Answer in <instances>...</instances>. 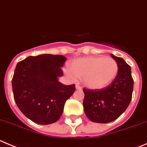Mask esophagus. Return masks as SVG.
Wrapping results in <instances>:
<instances>
[{
  "instance_id": "1",
  "label": "esophagus",
  "mask_w": 147,
  "mask_h": 147,
  "mask_svg": "<svg viewBox=\"0 0 147 147\" xmlns=\"http://www.w3.org/2000/svg\"><path fill=\"white\" fill-rule=\"evenodd\" d=\"M75 88H76L77 90H80V89H81V87H80L79 85H78V84H77V85L75 86Z\"/></svg>"
}]
</instances>
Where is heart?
Here are the masks:
<instances>
[{"instance_id":"1","label":"heart","mask_w":147,"mask_h":147,"mask_svg":"<svg viewBox=\"0 0 147 147\" xmlns=\"http://www.w3.org/2000/svg\"><path fill=\"white\" fill-rule=\"evenodd\" d=\"M118 69V64L112 58L86 56L72 60L65 72L73 80L82 78L85 86L97 90L108 86L116 77Z\"/></svg>"}]
</instances>
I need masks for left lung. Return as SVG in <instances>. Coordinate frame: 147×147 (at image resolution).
Masks as SVG:
<instances>
[{
  "instance_id": "obj_1",
  "label": "left lung",
  "mask_w": 147,
  "mask_h": 147,
  "mask_svg": "<svg viewBox=\"0 0 147 147\" xmlns=\"http://www.w3.org/2000/svg\"><path fill=\"white\" fill-rule=\"evenodd\" d=\"M118 64V74L111 85L100 90L83 88V109L92 121L108 123L119 117L131 101L133 80L131 67L125 60L111 54Z\"/></svg>"
}]
</instances>
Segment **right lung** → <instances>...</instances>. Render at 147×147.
Returning a JSON list of instances; mask_svg holds the SVG:
<instances>
[{
    "mask_svg": "<svg viewBox=\"0 0 147 147\" xmlns=\"http://www.w3.org/2000/svg\"><path fill=\"white\" fill-rule=\"evenodd\" d=\"M67 58L42 54L18 63L12 78L15 102L25 116L39 125H50L61 116L65 102L75 92V85L59 81Z\"/></svg>",
    "mask_w": 147,
    "mask_h": 147,
    "instance_id": "obj_1",
    "label": "right lung"
}]
</instances>
